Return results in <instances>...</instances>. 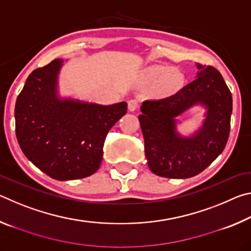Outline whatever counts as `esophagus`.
I'll return each mask as SVG.
<instances>
[{
    "label": "esophagus",
    "mask_w": 251,
    "mask_h": 251,
    "mask_svg": "<svg viewBox=\"0 0 251 251\" xmlns=\"http://www.w3.org/2000/svg\"><path fill=\"white\" fill-rule=\"evenodd\" d=\"M139 107V103L137 100H128V109L130 110V112H134V110H136Z\"/></svg>",
    "instance_id": "1"
}]
</instances>
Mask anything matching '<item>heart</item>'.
<instances>
[{
    "instance_id": "1",
    "label": "heart",
    "mask_w": 251,
    "mask_h": 251,
    "mask_svg": "<svg viewBox=\"0 0 251 251\" xmlns=\"http://www.w3.org/2000/svg\"><path fill=\"white\" fill-rule=\"evenodd\" d=\"M144 82L156 84L155 93L157 95H169L179 90L184 82V75L178 70H169L166 66L148 67L144 73Z\"/></svg>"
}]
</instances>
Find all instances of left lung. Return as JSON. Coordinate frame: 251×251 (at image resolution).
Returning a JSON list of instances; mask_svg holds the SVG:
<instances>
[{"label": "left lung", "mask_w": 251, "mask_h": 251, "mask_svg": "<svg viewBox=\"0 0 251 251\" xmlns=\"http://www.w3.org/2000/svg\"><path fill=\"white\" fill-rule=\"evenodd\" d=\"M197 78L175 94L143 103L141 123L148 166L166 178L198 175L222 154L230 131L232 97L222 74L214 66L203 67ZM207 108L202 128L193 138L176 134L175 118L195 103Z\"/></svg>", "instance_id": "left-lung-1"}]
</instances>
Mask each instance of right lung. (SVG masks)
<instances>
[{"instance_id": "1", "label": "right lung", "mask_w": 251, "mask_h": 251, "mask_svg": "<svg viewBox=\"0 0 251 251\" xmlns=\"http://www.w3.org/2000/svg\"><path fill=\"white\" fill-rule=\"evenodd\" d=\"M62 59L34 70L15 104V131L24 155L50 178H85L100 168L109 129L127 112L114 105L61 100L56 94Z\"/></svg>"}]
</instances>
